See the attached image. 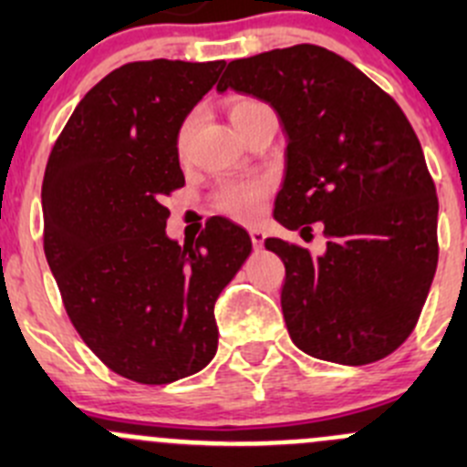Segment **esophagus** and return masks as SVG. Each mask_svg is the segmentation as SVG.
I'll return each mask as SVG.
<instances>
[{
  "instance_id": "1",
  "label": "esophagus",
  "mask_w": 467,
  "mask_h": 467,
  "mask_svg": "<svg viewBox=\"0 0 467 467\" xmlns=\"http://www.w3.org/2000/svg\"><path fill=\"white\" fill-rule=\"evenodd\" d=\"M248 233H251V242H253V246H255V248H262L264 239H266V234H264V230H260V228H251V230H248Z\"/></svg>"
}]
</instances>
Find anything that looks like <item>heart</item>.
Returning a JSON list of instances; mask_svg holds the SVG:
<instances>
[{
	"label": "heart",
	"instance_id": "heart-1",
	"mask_svg": "<svg viewBox=\"0 0 467 467\" xmlns=\"http://www.w3.org/2000/svg\"><path fill=\"white\" fill-rule=\"evenodd\" d=\"M257 108H264V103L255 101V99H239L230 106V121L233 126L246 115H251ZM190 130L192 121H182L178 129L176 146L178 153H185L187 142H190ZM268 194H271V182L266 178H233V181H223L216 187L214 196H212V207L221 214L230 216L242 223H253L262 216L264 203H266Z\"/></svg>",
	"mask_w": 467,
	"mask_h": 467
}]
</instances>
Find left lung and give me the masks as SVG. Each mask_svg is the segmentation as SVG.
Returning <instances> with one entry per match:
<instances>
[{
  "label": "left lung",
  "mask_w": 467,
  "mask_h": 467,
  "mask_svg": "<svg viewBox=\"0 0 467 467\" xmlns=\"http://www.w3.org/2000/svg\"><path fill=\"white\" fill-rule=\"evenodd\" d=\"M277 112L286 169L277 223L323 221L327 248L266 239L285 262L282 314L317 359L364 366L416 327L438 264V199L422 146L393 97L334 51L296 45L233 60L216 89Z\"/></svg>",
  "instance_id": "left-lung-1"
}]
</instances>
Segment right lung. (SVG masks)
Masks as SVG:
<instances>
[{
    "label": "right lung",
    "mask_w": 467,
    "mask_h": 467,
    "mask_svg": "<svg viewBox=\"0 0 467 467\" xmlns=\"http://www.w3.org/2000/svg\"><path fill=\"white\" fill-rule=\"evenodd\" d=\"M223 67L121 65L81 99L45 169V255L69 321L108 368L140 384L210 364L214 303L251 255L246 230L221 216L190 246L164 233V199L185 185L178 129Z\"/></svg>",
    "instance_id": "add662e5"
}]
</instances>
